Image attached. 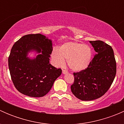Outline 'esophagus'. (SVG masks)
I'll return each mask as SVG.
<instances>
[{
  "label": "esophagus",
  "mask_w": 124,
  "mask_h": 124,
  "mask_svg": "<svg viewBox=\"0 0 124 124\" xmlns=\"http://www.w3.org/2000/svg\"><path fill=\"white\" fill-rule=\"evenodd\" d=\"M68 72L67 71V70H62V74H67Z\"/></svg>",
  "instance_id": "34e87169"
}]
</instances>
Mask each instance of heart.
Returning <instances> with one entry per match:
<instances>
[{
  "label": "heart",
  "mask_w": 124,
  "mask_h": 124,
  "mask_svg": "<svg viewBox=\"0 0 124 124\" xmlns=\"http://www.w3.org/2000/svg\"><path fill=\"white\" fill-rule=\"evenodd\" d=\"M92 52L91 47L79 42H68L54 48L51 56L54 64L62 67L65 59L68 60V66L74 71H81L87 68L91 62Z\"/></svg>",
  "instance_id": "1"
}]
</instances>
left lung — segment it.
Masks as SVG:
<instances>
[{"mask_svg": "<svg viewBox=\"0 0 124 124\" xmlns=\"http://www.w3.org/2000/svg\"><path fill=\"white\" fill-rule=\"evenodd\" d=\"M97 54L86 69L74 73L71 92L82 101H91L103 95L112 85L116 63L112 47L102 41H89Z\"/></svg>", "mask_w": 124, "mask_h": 124, "instance_id": "1", "label": "left lung"}]
</instances>
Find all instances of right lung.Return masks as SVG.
Listing matches in <instances>:
<instances>
[{"label": "right lung", "mask_w": 124, "mask_h": 124, "mask_svg": "<svg viewBox=\"0 0 124 124\" xmlns=\"http://www.w3.org/2000/svg\"><path fill=\"white\" fill-rule=\"evenodd\" d=\"M52 40L42 34L23 36L14 44L8 58L11 79L20 93L31 97L46 95L62 73L49 63ZM33 53L34 56H28Z\"/></svg>", "instance_id": "add662e5"}]
</instances>
